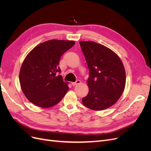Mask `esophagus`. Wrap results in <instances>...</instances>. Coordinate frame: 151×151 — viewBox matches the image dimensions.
Wrapping results in <instances>:
<instances>
[{
  "label": "esophagus",
  "mask_w": 151,
  "mask_h": 151,
  "mask_svg": "<svg viewBox=\"0 0 151 151\" xmlns=\"http://www.w3.org/2000/svg\"><path fill=\"white\" fill-rule=\"evenodd\" d=\"M81 81H80V80H77V81H76L75 83H72V86H76V85H77V84H81Z\"/></svg>",
  "instance_id": "obj_1"
}]
</instances>
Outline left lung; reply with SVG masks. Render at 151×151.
I'll return each instance as SVG.
<instances>
[{"mask_svg": "<svg viewBox=\"0 0 151 151\" xmlns=\"http://www.w3.org/2000/svg\"><path fill=\"white\" fill-rule=\"evenodd\" d=\"M89 69V93L82 99L87 108L100 111L111 107L125 89L126 74L120 57L111 49L94 42H79Z\"/></svg>", "mask_w": 151, "mask_h": 151, "instance_id": "8db88e82", "label": "left lung"}]
</instances>
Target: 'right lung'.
<instances>
[{
    "label": "right lung",
    "instance_id": "add662e5",
    "mask_svg": "<svg viewBox=\"0 0 151 151\" xmlns=\"http://www.w3.org/2000/svg\"><path fill=\"white\" fill-rule=\"evenodd\" d=\"M74 41L51 40L39 44L28 54L19 72L21 89L36 106L50 108L60 102L68 90L63 82L59 62L74 46Z\"/></svg>",
    "mask_w": 151,
    "mask_h": 151
}]
</instances>
